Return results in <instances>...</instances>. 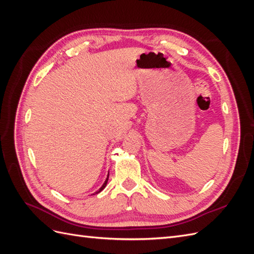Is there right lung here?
I'll list each match as a JSON object with an SVG mask.
<instances>
[{"label": "right lung", "mask_w": 254, "mask_h": 254, "mask_svg": "<svg viewBox=\"0 0 254 254\" xmlns=\"http://www.w3.org/2000/svg\"><path fill=\"white\" fill-rule=\"evenodd\" d=\"M108 178H109V173H108V176H107V179L105 180V182H104V184H103V186H102V188L101 189H99L97 191H95V193L94 194H98V193H101V191L106 188V186H107V182H108ZM93 194V195H94Z\"/></svg>", "instance_id": "add662e5"}]
</instances>
